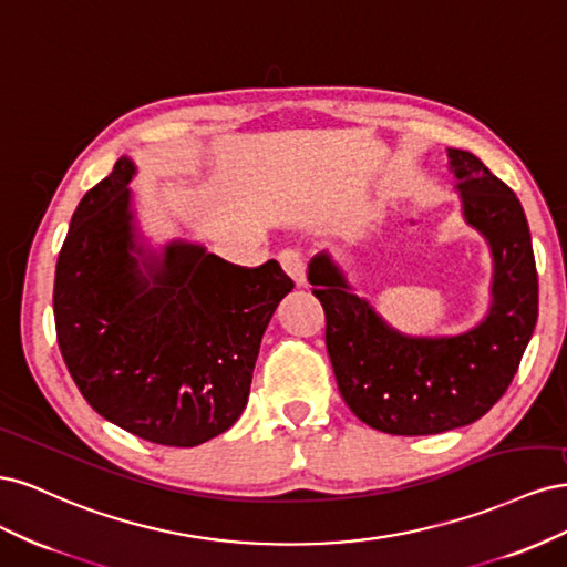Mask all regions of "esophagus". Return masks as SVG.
I'll return each mask as SVG.
<instances>
[{
	"label": "esophagus",
	"instance_id": "obj_1",
	"mask_svg": "<svg viewBox=\"0 0 567 567\" xmlns=\"http://www.w3.org/2000/svg\"><path fill=\"white\" fill-rule=\"evenodd\" d=\"M279 262L284 267V271L288 274L290 279H293L298 286L305 284V271H307V265H305V255L302 250L298 248H286L279 252Z\"/></svg>",
	"mask_w": 567,
	"mask_h": 567
}]
</instances>
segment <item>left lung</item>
Segmentation results:
<instances>
[{"instance_id":"1","label":"left lung","mask_w":567,"mask_h":567,"mask_svg":"<svg viewBox=\"0 0 567 567\" xmlns=\"http://www.w3.org/2000/svg\"><path fill=\"white\" fill-rule=\"evenodd\" d=\"M447 156L463 217L485 236L494 260L492 305L475 329L404 336L352 293L329 252L307 274L326 312V350L342 400L359 421L390 435H437L485 416L508 390L537 323V267L520 200L473 153L447 148Z\"/></svg>"}]
</instances>
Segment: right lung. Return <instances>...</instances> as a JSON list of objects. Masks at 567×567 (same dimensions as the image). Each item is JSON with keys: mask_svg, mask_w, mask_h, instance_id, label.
I'll return each instance as SVG.
<instances>
[{"mask_svg": "<svg viewBox=\"0 0 567 567\" xmlns=\"http://www.w3.org/2000/svg\"><path fill=\"white\" fill-rule=\"evenodd\" d=\"M120 158L71 219L56 262L63 362L96 414L123 431L196 447L246 409L260 340L293 281L277 260L238 267L196 244H136Z\"/></svg>", "mask_w": 567, "mask_h": 567, "instance_id": "obj_1", "label": "right lung"}]
</instances>
